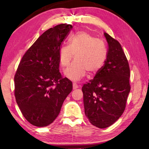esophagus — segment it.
I'll return each mask as SVG.
<instances>
[{
	"label": "esophagus",
	"mask_w": 149,
	"mask_h": 149,
	"mask_svg": "<svg viewBox=\"0 0 149 149\" xmlns=\"http://www.w3.org/2000/svg\"><path fill=\"white\" fill-rule=\"evenodd\" d=\"M79 88V86L77 85V84L76 83H73V89L75 90L77 88Z\"/></svg>",
	"instance_id": "34e87169"
}]
</instances>
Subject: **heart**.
<instances>
[{"label":"heart","instance_id":"heart-1","mask_svg":"<svg viewBox=\"0 0 149 149\" xmlns=\"http://www.w3.org/2000/svg\"><path fill=\"white\" fill-rule=\"evenodd\" d=\"M75 55V61L65 74L70 79L79 81L87 71L95 74L102 67L107 58L105 44L86 32H78L69 40V45H63L59 49V63L63 67H68Z\"/></svg>","mask_w":149,"mask_h":149}]
</instances>
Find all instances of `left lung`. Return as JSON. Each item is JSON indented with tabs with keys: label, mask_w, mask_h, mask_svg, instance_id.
Returning a JSON list of instances; mask_svg holds the SVG:
<instances>
[{
	"label": "left lung",
	"mask_w": 149,
	"mask_h": 149,
	"mask_svg": "<svg viewBox=\"0 0 149 149\" xmlns=\"http://www.w3.org/2000/svg\"><path fill=\"white\" fill-rule=\"evenodd\" d=\"M104 34L108 43L106 61L82 88L85 115L100 129L109 127L122 116L131 90L130 68L122 46L107 33Z\"/></svg>",
	"instance_id": "8db88e82"
}]
</instances>
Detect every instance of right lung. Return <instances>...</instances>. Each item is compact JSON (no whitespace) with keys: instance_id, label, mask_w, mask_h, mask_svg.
I'll use <instances>...</instances> for the list:
<instances>
[{"instance_id":"right-lung-1","label":"right lung","mask_w":149,"mask_h":149,"mask_svg":"<svg viewBox=\"0 0 149 149\" xmlns=\"http://www.w3.org/2000/svg\"><path fill=\"white\" fill-rule=\"evenodd\" d=\"M73 26L59 24L47 30L22 57L14 77L15 96L22 115L37 127L58 116L72 83L59 72V49Z\"/></svg>"}]
</instances>
